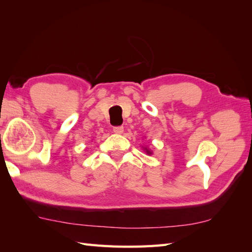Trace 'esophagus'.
I'll use <instances>...</instances> for the list:
<instances>
[{
  "label": "esophagus",
  "mask_w": 252,
  "mask_h": 252,
  "mask_svg": "<svg viewBox=\"0 0 252 252\" xmlns=\"http://www.w3.org/2000/svg\"><path fill=\"white\" fill-rule=\"evenodd\" d=\"M113 131L115 133H117V135H121V133H123V131H124V127H123V126H115L113 128Z\"/></svg>",
  "instance_id": "1"
}]
</instances>
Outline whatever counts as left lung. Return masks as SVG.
Instances as JSON below:
<instances>
[{"label": "left lung", "instance_id": "1", "mask_svg": "<svg viewBox=\"0 0 252 252\" xmlns=\"http://www.w3.org/2000/svg\"><path fill=\"white\" fill-rule=\"evenodd\" d=\"M144 150H145V152H147L148 154H152V152H151V151L149 150V149H147V148H143Z\"/></svg>", "mask_w": 252, "mask_h": 252}]
</instances>
